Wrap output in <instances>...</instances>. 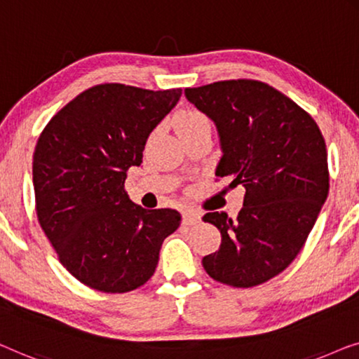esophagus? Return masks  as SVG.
Returning <instances> with one entry per match:
<instances>
[{
	"instance_id": "obj_1",
	"label": "esophagus",
	"mask_w": 359,
	"mask_h": 359,
	"mask_svg": "<svg viewBox=\"0 0 359 359\" xmlns=\"http://www.w3.org/2000/svg\"><path fill=\"white\" fill-rule=\"evenodd\" d=\"M201 221V216L200 213H195V211H185L184 215H182V223L185 226H194V224H198Z\"/></svg>"
}]
</instances>
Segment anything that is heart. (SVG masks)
<instances>
[{
  "instance_id": "b5f03b06",
  "label": "heart",
  "mask_w": 359,
  "mask_h": 359,
  "mask_svg": "<svg viewBox=\"0 0 359 359\" xmlns=\"http://www.w3.org/2000/svg\"><path fill=\"white\" fill-rule=\"evenodd\" d=\"M210 127V120L203 112L195 109L182 110L175 118V130H177L179 136L194 133L196 130Z\"/></svg>"
}]
</instances>
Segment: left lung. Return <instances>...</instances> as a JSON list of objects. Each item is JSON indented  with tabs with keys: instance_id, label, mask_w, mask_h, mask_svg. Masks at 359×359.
Listing matches in <instances>:
<instances>
[{
	"instance_id": "1",
	"label": "left lung",
	"mask_w": 359,
	"mask_h": 359,
	"mask_svg": "<svg viewBox=\"0 0 359 359\" xmlns=\"http://www.w3.org/2000/svg\"><path fill=\"white\" fill-rule=\"evenodd\" d=\"M185 95L218 128L216 175L245 189L237 219L203 216L221 245L201 264L224 285H262L296 259L329 195L324 136L304 109L262 81H218Z\"/></svg>"
}]
</instances>
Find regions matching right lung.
Here are the masks:
<instances>
[{
    "label": "right lung",
    "mask_w": 359,
    "mask_h": 359,
    "mask_svg": "<svg viewBox=\"0 0 359 359\" xmlns=\"http://www.w3.org/2000/svg\"><path fill=\"white\" fill-rule=\"evenodd\" d=\"M182 89L97 84L53 115L34 151L35 210L58 260L102 292H128L153 276L179 211L144 210L125 179L143 163L146 140Z\"/></svg>",
    "instance_id": "right-lung-1"
}]
</instances>
